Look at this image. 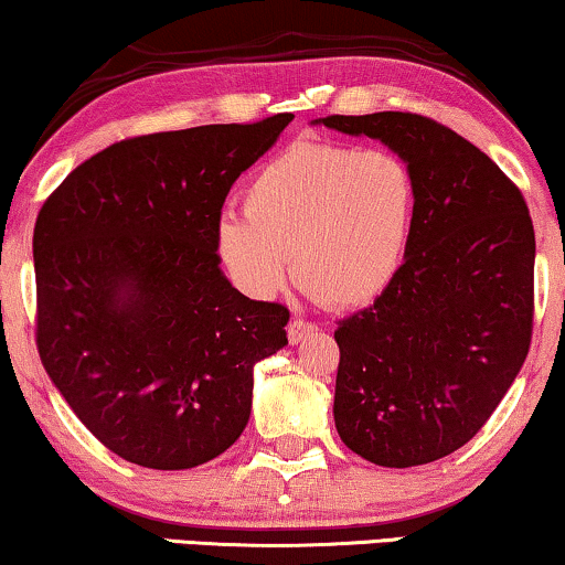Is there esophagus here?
I'll return each mask as SVG.
<instances>
[{
    "instance_id": "34e87169",
    "label": "esophagus",
    "mask_w": 565,
    "mask_h": 565,
    "mask_svg": "<svg viewBox=\"0 0 565 565\" xmlns=\"http://www.w3.org/2000/svg\"><path fill=\"white\" fill-rule=\"evenodd\" d=\"M308 331H313V323H308V321H303V319H292L290 323H288V339L292 344H298L300 339H303Z\"/></svg>"
}]
</instances>
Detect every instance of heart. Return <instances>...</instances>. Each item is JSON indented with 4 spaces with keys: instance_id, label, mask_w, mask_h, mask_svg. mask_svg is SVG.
<instances>
[{
    "instance_id": "b5f03b06",
    "label": "heart",
    "mask_w": 565,
    "mask_h": 565,
    "mask_svg": "<svg viewBox=\"0 0 565 565\" xmlns=\"http://www.w3.org/2000/svg\"><path fill=\"white\" fill-rule=\"evenodd\" d=\"M414 221L416 180L398 153L300 138L249 177L244 211H223L213 238L246 296H275L296 265L323 303L354 308L396 282Z\"/></svg>"
}]
</instances>
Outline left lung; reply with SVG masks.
Listing matches in <instances>:
<instances>
[{
    "label": "left lung",
    "instance_id": "8db88e82",
    "mask_svg": "<svg viewBox=\"0 0 565 565\" xmlns=\"http://www.w3.org/2000/svg\"><path fill=\"white\" fill-rule=\"evenodd\" d=\"M313 122L377 138L416 180L401 275L334 331V422L342 443L375 466H424L478 435L527 358L535 311L527 203L481 149L424 115Z\"/></svg>",
    "mask_w": 565,
    "mask_h": 565
}]
</instances>
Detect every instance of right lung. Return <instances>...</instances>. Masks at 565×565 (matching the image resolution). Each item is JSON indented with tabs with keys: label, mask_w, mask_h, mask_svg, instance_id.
<instances>
[{
	"label": "right lung",
	"mask_w": 565,
	"mask_h": 565,
	"mask_svg": "<svg viewBox=\"0 0 565 565\" xmlns=\"http://www.w3.org/2000/svg\"><path fill=\"white\" fill-rule=\"evenodd\" d=\"M290 120L126 138L38 213L41 362L122 460L184 470L218 458L249 422L254 365L288 344L290 311L226 280L213 231L231 184Z\"/></svg>",
	"instance_id": "1"
}]
</instances>
